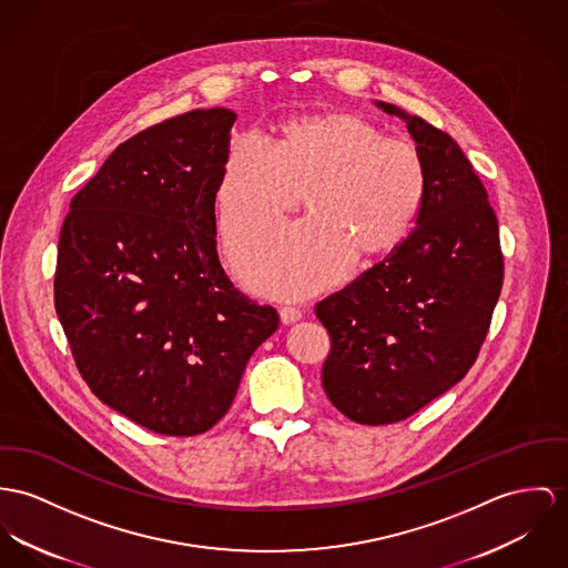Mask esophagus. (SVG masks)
Instances as JSON below:
<instances>
[{"label":"esophagus","mask_w":568,"mask_h":568,"mask_svg":"<svg viewBox=\"0 0 568 568\" xmlns=\"http://www.w3.org/2000/svg\"><path fill=\"white\" fill-rule=\"evenodd\" d=\"M303 317V311L298 306H283L281 308V322L283 324H294Z\"/></svg>","instance_id":"esophagus-1"}]
</instances>
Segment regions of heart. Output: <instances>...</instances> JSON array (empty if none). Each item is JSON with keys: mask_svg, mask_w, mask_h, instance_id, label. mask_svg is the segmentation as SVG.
<instances>
[{"mask_svg": "<svg viewBox=\"0 0 568 568\" xmlns=\"http://www.w3.org/2000/svg\"><path fill=\"white\" fill-rule=\"evenodd\" d=\"M305 192L308 219L248 246L237 270L257 292L305 296L335 283L354 260L392 253L410 233L428 196L419 146L346 110L281 119L272 146L240 135L219 185L222 246L253 242L292 212Z\"/></svg>", "mask_w": 568, "mask_h": 568, "instance_id": "heart-1", "label": "heart"}]
</instances>
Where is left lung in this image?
<instances>
[{
    "mask_svg": "<svg viewBox=\"0 0 568 568\" xmlns=\"http://www.w3.org/2000/svg\"><path fill=\"white\" fill-rule=\"evenodd\" d=\"M428 166L415 229L383 262L315 305L331 337L328 399L363 426H387L465 378L504 283L497 216L456 140L392 103Z\"/></svg>",
    "mask_w": 568,
    "mask_h": 568,
    "instance_id": "obj_1",
    "label": "left lung"
}]
</instances>
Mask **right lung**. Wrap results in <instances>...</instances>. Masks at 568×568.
<instances>
[{
	"label": "right lung",
	"instance_id": "1",
	"mask_svg": "<svg viewBox=\"0 0 568 568\" xmlns=\"http://www.w3.org/2000/svg\"><path fill=\"white\" fill-rule=\"evenodd\" d=\"M235 114L192 110L116 146L73 196L53 303L90 392L166 437L214 428L278 328L226 276L216 185Z\"/></svg>",
	"mask_w": 568,
	"mask_h": 568
}]
</instances>
